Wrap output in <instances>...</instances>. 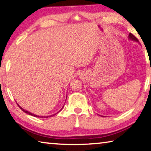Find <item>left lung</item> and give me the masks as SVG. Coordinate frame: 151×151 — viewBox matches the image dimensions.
Returning a JSON list of instances; mask_svg holds the SVG:
<instances>
[{"mask_svg":"<svg viewBox=\"0 0 151 151\" xmlns=\"http://www.w3.org/2000/svg\"><path fill=\"white\" fill-rule=\"evenodd\" d=\"M128 39H130V40H134V41H136V42H138V40L136 39V37L134 36L132 34L129 33V36H128Z\"/></svg>","mask_w":151,"mask_h":151,"instance_id":"obj_1","label":"left lung"}]
</instances>
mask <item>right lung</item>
<instances>
[{"instance_id": "right-lung-1", "label": "right lung", "mask_w": 151, "mask_h": 151, "mask_svg": "<svg viewBox=\"0 0 151 151\" xmlns=\"http://www.w3.org/2000/svg\"><path fill=\"white\" fill-rule=\"evenodd\" d=\"M17 105H18V106H19V107L20 108V109H21V110H22V111H24V112H26V113H27V114H30V115H32V116H36V117H42H42H45V118L51 117V116H54V115H55V114H56V113H55V114H52V115H49V116H39V115H37V114H33V113H31V112L26 111V110H24V109H22V108L21 106H19V104H17ZM62 109H63V107L62 108ZM62 109H61V110H62ZM61 110H60V111H61ZM60 111H59V112H60ZM57 113H58V112H57Z\"/></svg>"}]
</instances>
